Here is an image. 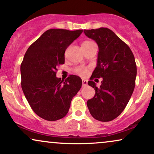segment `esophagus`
I'll use <instances>...</instances> for the list:
<instances>
[{"mask_svg": "<svg viewBox=\"0 0 154 154\" xmlns=\"http://www.w3.org/2000/svg\"><path fill=\"white\" fill-rule=\"evenodd\" d=\"M87 81L85 80V79H83L82 80V86H86L87 85Z\"/></svg>", "mask_w": 154, "mask_h": 154, "instance_id": "34e87169", "label": "esophagus"}]
</instances>
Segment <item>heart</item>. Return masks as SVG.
<instances>
[{
	"label": "heart",
	"instance_id": "heart-1",
	"mask_svg": "<svg viewBox=\"0 0 154 154\" xmlns=\"http://www.w3.org/2000/svg\"><path fill=\"white\" fill-rule=\"evenodd\" d=\"M90 42H84L83 44H87V43H90ZM75 72H76L77 73L80 74V75H86V73H87V68H83V67H80V68H76V70H75Z\"/></svg>",
	"mask_w": 154,
	"mask_h": 154
}]
</instances>
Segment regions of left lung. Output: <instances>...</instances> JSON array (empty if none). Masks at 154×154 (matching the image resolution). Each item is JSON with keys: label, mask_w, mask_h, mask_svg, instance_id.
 <instances>
[{"label": "left lung", "mask_w": 154, "mask_h": 154, "mask_svg": "<svg viewBox=\"0 0 154 154\" xmlns=\"http://www.w3.org/2000/svg\"><path fill=\"white\" fill-rule=\"evenodd\" d=\"M99 47L97 66L88 84L94 88V97L87 101L91 116L102 122L117 117L125 109L134 91L137 68L134 55L127 44L112 30L101 27L84 30ZM102 77L98 88L93 81Z\"/></svg>", "instance_id": "1"}]
</instances>
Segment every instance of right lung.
Returning a JSON list of instances; mask_svg holds the SVG:
<instances>
[{
  "label": "right lung",
  "mask_w": 154,
  "mask_h": 154,
  "mask_svg": "<svg viewBox=\"0 0 154 154\" xmlns=\"http://www.w3.org/2000/svg\"><path fill=\"white\" fill-rule=\"evenodd\" d=\"M82 32L51 29L25 53L21 64V88L32 109L44 120L55 121L66 116L81 87L80 77L70 75L63 81L56 73L57 66L64 64L66 50Z\"/></svg>",
  "instance_id": "1"
}]
</instances>
